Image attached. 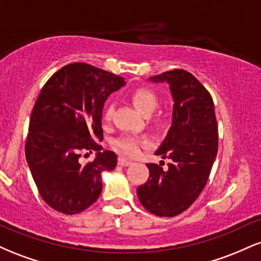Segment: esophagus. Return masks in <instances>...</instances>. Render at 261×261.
<instances>
[{
  "label": "esophagus",
  "instance_id": "obj_1",
  "mask_svg": "<svg viewBox=\"0 0 261 261\" xmlns=\"http://www.w3.org/2000/svg\"><path fill=\"white\" fill-rule=\"evenodd\" d=\"M118 163H119V166H121V167H127V166H130L133 162H131L130 160H126V158H124V157H119Z\"/></svg>",
  "mask_w": 261,
  "mask_h": 261
}]
</instances>
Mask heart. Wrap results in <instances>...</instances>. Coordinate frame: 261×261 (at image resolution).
Instances as JSON below:
<instances>
[{"instance_id":"b5f03b06","label":"heart","mask_w":261,"mask_h":261,"mask_svg":"<svg viewBox=\"0 0 261 261\" xmlns=\"http://www.w3.org/2000/svg\"><path fill=\"white\" fill-rule=\"evenodd\" d=\"M131 99H133L134 106L140 110L141 113L145 115H149L155 109L158 104L157 95L154 94L151 89L141 87V88L135 89L131 94ZM114 112L113 104H108L104 110V120L110 121L112 120ZM146 143V140L142 137L136 136V135H121L120 137L113 141V147L121 152L122 154L126 155H136L143 147Z\"/></svg>"}]
</instances>
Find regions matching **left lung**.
Instances as JSON below:
<instances>
[{
	"label": "left lung",
	"mask_w": 261,
	"mask_h": 261,
	"mask_svg": "<svg viewBox=\"0 0 261 261\" xmlns=\"http://www.w3.org/2000/svg\"><path fill=\"white\" fill-rule=\"evenodd\" d=\"M149 81L168 83L174 100L172 126L155 151L170 163L166 169L163 161L148 163L149 178L137 196L151 214L173 217L190 207L208 180L218 147L216 115L211 94L188 71H167Z\"/></svg>",
	"instance_id": "8db88e82"
}]
</instances>
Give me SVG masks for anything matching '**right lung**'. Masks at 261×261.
Wrapping results in <instances>:
<instances>
[{
    "label": "right lung",
    "mask_w": 261,
    "mask_h": 261,
    "mask_svg": "<svg viewBox=\"0 0 261 261\" xmlns=\"http://www.w3.org/2000/svg\"><path fill=\"white\" fill-rule=\"evenodd\" d=\"M125 86L122 77L74 62L45 83L33 108L25 158L39 193L65 215L85 211L101 193V173L115 168L118 157L100 151L101 116L107 98ZM98 150L95 161L79 163L81 150Z\"/></svg>",
    "instance_id": "add662e5"
}]
</instances>
